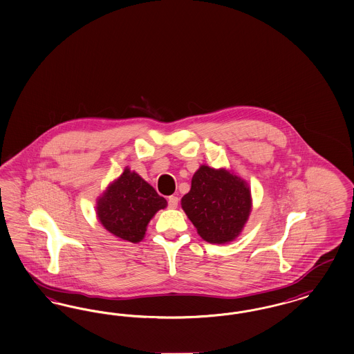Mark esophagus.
<instances>
[{
    "label": "esophagus",
    "mask_w": 354,
    "mask_h": 354,
    "mask_svg": "<svg viewBox=\"0 0 354 354\" xmlns=\"http://www.w3.org/2000/svg\"><path fill=\"white\" fill-rule=\"evenodd\" d=\"M178 204H179V198H176V196H170L169 198V208L175 209V208H178Z\"/></svg>",
    "instance_id": "34e87169"
}]
</instances>
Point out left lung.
<instances>
[{"instance_id":"8db88e82","label":"left lung","mask_w":354,"mask_h":354,"mask_svg":"<svg viewBox=\"0 0 354 354\" xmlns=\"http://www.w3.org/2000/svg\"><path fill=\"white\" fill-rule=\"evenodd\" d=\"M182 208L203 240L225 243L240 234L249 217L250 191L239 176L201 166L182 198Z\"/></svg>"}]
</instances>
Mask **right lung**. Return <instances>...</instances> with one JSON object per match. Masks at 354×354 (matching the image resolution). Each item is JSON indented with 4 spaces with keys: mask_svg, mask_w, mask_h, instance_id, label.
I'll list each match as a JSON object with an SVG mask.
<instances>
[{
    "mask_svg": "<svg viewBox=\"0 0 354 354\" xmlns=\"http://www.w3.org/2000/svg\"><path fill=\"white\" fill-rule=\"evenodd\" d=\"M166 205V198L127 169L99 198L97 216L104 227L118 239L138 242L151 217Z\"/></svg>",
    "mask_w": 354,
    "mask_h": 354,
    "instance_id": "1",
    "label": "right lung"
}]
</instances>
